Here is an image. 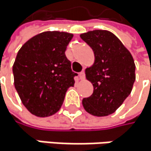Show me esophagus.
I'll return each instance as SVG.
<instances>
[{
  "instance_id": "obj_1",
  "label": "esophagus",
  "mask_w": 151,
  "mask_h": 151,
  "mask_svg": "<svg viewBox=\"0 0 151 151\" xmlns=\"http://www.w3.org/2000/svg\"><path fill=\"white\" fill-rule=\"evenodd\" d=\"M79 76H80V79H81V81L84 80V79H85V72H84V71H81V72L80 73Z\"/></svg>"
}]
</instances>
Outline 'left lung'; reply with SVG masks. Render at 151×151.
Segmentation results:
<instances>
[{"instance_id": "obj_1", "label": "left lung", "mask_w": 151, "mask_h": 151, "mask_svg": "<svg viewBox=\"0 0 151 151\" xmlns=\"http://www.w3.org/2000/svg\"><path fill=\"white\" fill-rule=\"evenodd\" d=\"M93 50L95 62L86 69V78L94 91L83 99L84 109L95 116L116 111L131 94L135 81V64L129 50L107 30H93L81 35Z\"/></svg>"}]
</instances>
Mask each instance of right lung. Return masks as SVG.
Listing matches in <instances>:
<instances>
[{
    "mask_svg": "<svg viewBox=\"0 0 151 151\" xmlns=\"http://www.w3.org/2000/svg\"><path fill=\"white\" fill-rule=\"evenodd\" d=\"M73 35L45 31L27 41L18 52L12 71L22 104L32 114L46 117L57 113L76 73L65 55Z\"/></svg>",
    "mask_w": 151,
    "mask_h": 151,
    "instance_id": "right-lung-1",
    "label": "right lung"
}]
</instances>
